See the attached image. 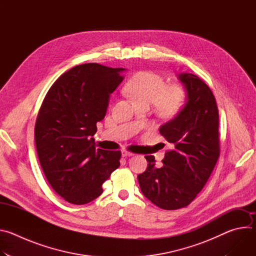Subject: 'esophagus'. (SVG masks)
I'll list each match as a JSON object with an SVG mask.
<instances>
[{
  "instance_id": "obj_1",
  "label": "esophagus",
  "mask_w": 256,
  "mask_h": 256,
  "mask_svg": "<svg viewBox=\"0 0 256 256\" xmlns=\"http://www.w3.org/2000/svg\"><path fill=\"white\" fill-rule=\"evenodd\" d=\"M134 154L132 153V152H130V151H128V150H124L122 151V156L124 157H130V156H134Z\"/></svg>"
}]
</instances>
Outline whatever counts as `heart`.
I'll use <instances>...</instances> for the list:
<instances>
[{
    "label": "heart",
    "mask_w": 256,
    "mask_h": 256,
    "mask_svg": "<svg viewBox=\"0 0 256 256\" xmlns=\"http://www.w3.org/2000/svg\"><path fill=\"white\" fill-rule=\"evenodd\" d=\"M126 90L140 104L154 103L166 116H175L184 107L188 92L184 85H167L164 77L151 70H142L128 82Z\"/></svg>",
    "instance_id": "b5f03b06"
}]
</instances>
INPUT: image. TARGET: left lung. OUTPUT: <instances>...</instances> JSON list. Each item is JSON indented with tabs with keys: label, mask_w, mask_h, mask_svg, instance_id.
<instances>
[{
	"label": "left lung",
	"mask_w": 256,
	"mask_h": 256,
	"mask_svg": "<svg viewBox=\"0 0 256 256\" xmlns=\"http://www.w3.org/2000/svg\"><path fill=\"white\" fill-rule=\"evenodd\" d=\"M188 91V102L179 114L160 128L171 142L163 164L144 156L148 167L138 175L142 194L163 210L188 206L210 178L220 156L218 110L210 87L194 74H180Z\"/></svg>",
	"instance_id": "8db88e82"
}]
</instances>
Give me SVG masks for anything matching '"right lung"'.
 <instances>
[{
	"instance_id": "obj_1",
	"label": "right lung",
	"mask_w": 256,
	"mask_h": 256,
	"mask_svg": "<svg viewBox=\"0 0 256 256\" xmlns=\"http://www.w3.org/2000/svg\"><path fill=\"white\" fill-rule=\"evenodd\" d=\"M124 70L97 62L72 68L52 85L40 108L34 128L40 163L52 190L70 204L97 198L120 165L122 152L96 148L92 136Z\"/></svg>"
}]
</instances>
